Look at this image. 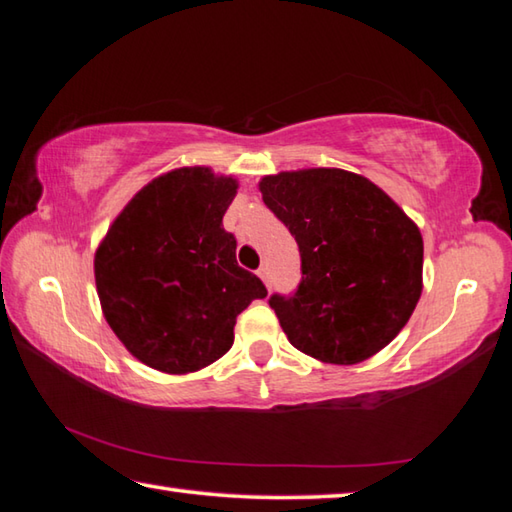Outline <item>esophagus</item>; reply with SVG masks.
Instances as JSON below:
<instances>
[{"instance_id": "obj_1", "label": "esophagus", "mask_w": 512, "mask_h": 512, "mask_svg": "<svg viewBox=\"0 0 512 512\" xmlns=\"http://www.w3.org/2000/svg\"><path fill=\"white\" fill-rule=\"evenodd\" d=\"M257 275L262 277L264 280V284L268 287V282H271V273H268V266H259V271H257Z\"/></svg>"}]
</instances>
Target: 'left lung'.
<instances>
[{
	"instance_id": "obj_1",
	"label": "left lung",
	"mask_w": 512,
	"mask_h": 512,
	"mask_svg": "<svg viewBox=\"0 0 512 512\" xmlns=\"http://www.w3.org/2000/svg\"><path fill=\"white\" fill-rule=\"evenodd\" d=\"M259 192L300 250V284L268 305L293 348L352 366L386 348L422 293V235L368 178L343 169L282 171Z\"/></svg>"
}]
</instances>
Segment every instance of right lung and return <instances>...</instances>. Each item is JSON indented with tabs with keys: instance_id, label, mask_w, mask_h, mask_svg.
Segmentation results:
<instances>
[{
	"instance_id": "1",
	"label": "right lung",
	"mask_w": 512,
	"mask_h": 512,
	"mask_svg": "<svg viewBox=\"0 0 512 512\" xmlns=\"http://www.w3.org/2000/svg\"><path fill=\"white\" fill-rule=\"evenodd\" d=\"M237 180L205 167L164 173L135 194L94 255L112 332L133 357L169 375L201 370L235 341L237 316L266 298L237 264L223 214Z\"/></svg>"
}]
</instances>
